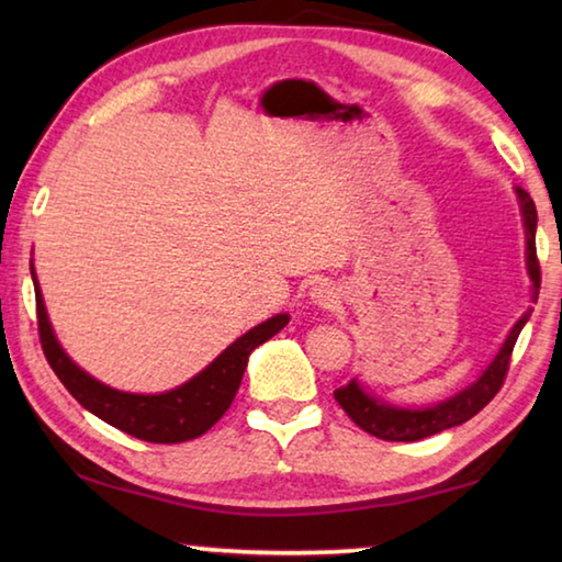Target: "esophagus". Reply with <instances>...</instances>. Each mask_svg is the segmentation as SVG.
I'll use <instances>...</instances> for the list:
<instances>
[{
  "label": "esophagus",
  "mask_w": 562,
  "mask_h": 562,
  "mask_svg": "<svg viewBox=\"0 0 562 562\" xmlns=\"http://www.w3.org/2000/svg\"><path fill=\"white\" fill-rule=\"evenodd\" d=\"M310 300L319 304V307H331V304L337 302V288L327 280H319V282L312 284Z\"/></svg>",
  "instance_id": "1"
}]
</instances>
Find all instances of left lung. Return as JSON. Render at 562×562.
<instances>
[{
  "instance_id": "1",
  "label": "left lung",
  "mask_w": 562,
  "mask_h": 562,
  "mask_svg": "<svg viewBox=\"0 0 562 562\" xmlns=\"http://www.w3.org/2000/svg\"><path fill=\"white\" fill-rule=\"evenodd\" d=\"M518 203H520V215H522V231H526V270L530 278V300H538L540 292V265L536 255V227H538V213L532 198L522 188H516ZM530 307L522 312V317L510 327L506 341H503L501 349L496 351L486 369L479 374L475 382L463 386L461 392L453 396L443 398V402H436L431 406H396L389 404L384 398L369 394L364 386L359 384V379H351L347 386H339L335 392V398L339 406L345 408L347 416L355 422L359 429L367 434L376 436V439L384 441H418L426 439V436H434L446 429H453L463 422H469L486 406L493 396L498 394L503 386V379L508 372L510 351L516 347V339L520 329L526 327L530 319Z\"/></svg>"
}]
</instances>
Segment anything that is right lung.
<instances>
[{"instance_id": "right-lung-1", "label": "right lung", "mask_w": 562, "mask_h": 562, "mask_svg": "<svg viewBox=\"0 0 562 562\" xmlns=\"http://www.w3.org/2000/svg\"><path fill=\"white\" fill-rule=\"evenodd\" d=\"M34 292H36V317H40V337L44 357L54 369V374L61 379V384L69 389V394L83 408H89L101 422L116 426L123 434L136 436L140 441L150 443H180L203 436L211 426L231 408L233 398L240 389L247 359L252 349L265 345L270 337L288 325L290 315H274L265 319L262 325L247 329L243 337H237L231 347H225L203 372H198L186 384H180L170 392L160 394H133L121 392L109 384L99 382L97 376L76 364L66 355L59 339L54 335V327L46 315L44 294L36 280L34 262L30 265Z\"/></svg>"}]
</instances>
